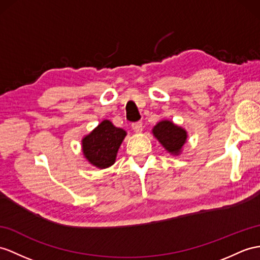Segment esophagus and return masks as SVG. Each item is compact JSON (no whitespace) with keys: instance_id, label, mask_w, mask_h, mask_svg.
Segmentation results:
<instances>
[{"instance_id":"1","label":"esophagus","mask_w":260,"mask_h":260,"mask_svg":"<svg viewBox=\"0 0 260 260\" xmlns=\"http://www.w3.org/2000/svg\"><path fill=\"white\" fill-rule=\"evenodd\" d=\"M143 129V125L142 122H136V123H132V130H134L136 134H140Z\"/></svg>"}]
</instances>
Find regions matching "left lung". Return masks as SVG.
Segmentation results:
<instances>
[{
  "mask_svg": "<svg viewBox=\"0 0 260 260\" xmlns=\"http://www.w3.org/2000/svg\"><path fill=\"white\" fill-rule=\"evenodd\" d=\"M153 137L171 155H180L187 141V131L171 120H161L152 129Z\"/></svg>",
  "mask_w": 260,
  "mask_h": 260,
  "instance_id": "obj_1",
  "label": "left lung"
}]
</instances>
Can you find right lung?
<instances>
[{"label":"right lung","mask_w":260,"mask_h":260,"mask_svg":"<svg viewBox=\"0 0 260 260\" xmlns=\"http://www.w3.org/2000/svg\"><path fill=\"white\" fill-rule=\"evenodd\" d=\"M125 136V130L117 128L110 120L105 119L81 139L82 154L91 166L100 170L108 169L115 164Z\"/></svg>","instance_id":"right-lung-1"}]
</instances>
